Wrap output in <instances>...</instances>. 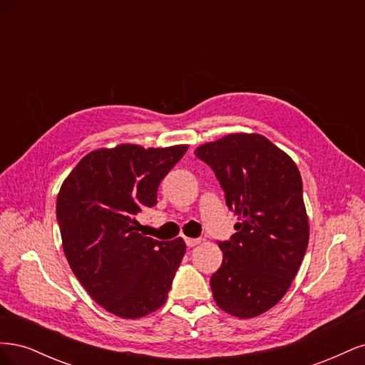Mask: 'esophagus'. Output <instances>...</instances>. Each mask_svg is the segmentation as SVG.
Instances as JSON below:
<instances>
[{
	"mask_svg": "<svg viewBox=\"0 0 365 365\" xmlns=\"http://www.w3.org/2000/svg\"><path fill=\"white\" fill-rule=\"evenodd\" d=\"M201 244V239H192V237H185V245L189 248H193L196 245Z\"/></svg>",
	"mask_w": 365,
	"mask_h": 365,
	"instance_id": "esophagus-1",
	"label": "esophagus"
}]
</instances>
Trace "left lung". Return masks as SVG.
<instances>
[{
    "label": "left lung",
    "instance_id": "obj_1",
    "mask_svg": "<svg viewBox=\"0 0 365 365\" xmlns=\"http://www.w3.org/2000/svg\"><path fill=\"white\" fill-rule=\"evenodd\" d=\"M210 165L237 215L236 233L217 240L224 252L210 279L222 311L252 318L277 304L303 262L309 224L295 163L259 134H233L195 150Z\"/></svg>",
    "mask_w": 365,
    "mask_h": 365
}]
</instances>
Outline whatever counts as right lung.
<instances>
[{
    "label": "right lung",
    "mask_w": 365,
    "mask_h": 365,
    "mask_svg": "<svg viewBox=\"0 0 365 365\" xmlns=\"http://www.w3.org/2000/svg\"><path fill=\"white\" fill-rule=\"evenodd\" d=\"M185 150H94L61 187L56 219L65 257L93 300L117 317H145L168 300L185 244L137 233L135 216L157 204L160 182Z\"/></svg>",
    "instance_id": "1"
}]
</instances>
